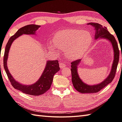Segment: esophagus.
Here are the masks:
<instances>
[{
  "label": "esophagus",
  "instance_id": "1",
  "mask_svg": "<svg viewBox=\"0 0 122 122\" xmlns=\"http://www.w3.org/2000/svg\"><path fill=\"white\" fill-rule=\"evenodd\" d=\"M59 66H60V67L61 69H63L65 67H67V65H66V64L64 63H60Z\"/></svg>",
  "mask_w": 122,
  "mask_h": 122
}]
</instances>
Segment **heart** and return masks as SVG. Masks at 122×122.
<instances>
[{
	"instance_id": "obj_1",
	"label": "heart",
	"mask_w": 122,
	"mask_h": 122,
	"mask_svg": "<svg viewBox=\"0 0 122 122\" xmlns=\"http://www.w3.org/2000/svg\"><path fill=\"white\" fill-rule=\"evenodd\" d=\"M92 36L87 31L80 29H66L57 31L53 38L54 46L48 44L50 50H54V46L61 50H66V54L71 59L82 55L92 42Z\"/></svg>"
}]
</instances>
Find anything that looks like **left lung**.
<instances>
[{
    "label": "left lung",
    "mask_w": 122,
    "mask_h": 122,
    "mask_svg": "<svg viewBox=\"0 0 122 122\" xmlns=\"http://www.w3.org/2000/svg\"><path fill=\"white\" fill-rule=\"evenodd\" d=\"M87 24L93 26L96 31L94 38L96 40L99 39H105L110 42L114 52V60L112 62V69L109 75L105 80L101 83L96 85H90L83 82L80 78L77 71V68L81 62V59L72 62L71 64V71L72 76V83L74 88L77 91L81 93H94L100 91L108 84L110 83L113 80L116 74V71L119 61V51L118 44L114 36L110 34L106 27H103L102 25L97 23H88Z\"/></svg>",
    "instance_id": "1"
}]
</instances>
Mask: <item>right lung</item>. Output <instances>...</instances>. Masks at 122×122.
Here are the masks:
<instances>
[{
	"instance_id": "obj_1",
	"label": "right lung",
	"mask_w": 122,
	"mask_h": 122,
	"mask_svg": "<svg viewBox=\"0 0 122 122\" xmlns=\"http://www.w3.org/2000/svg\"><path fill=\"white\" fill-rule=\"evenodd\" d=\"M40 27L41 25L29 24L17 30L15 34L10 37L6 44L4 56V67L12 85L15 89L20 91L24 93L35 96L45 93L50 89L52 85L54 75L59 71L60 69L59 67V61L57 60L47 61L45 68L38 80L34 84L28 85H23L15 80L9 71L7 63L9 51L14 40L23 34L35 35L36 34V31Z\"/></svg>"
}]
</instances>
